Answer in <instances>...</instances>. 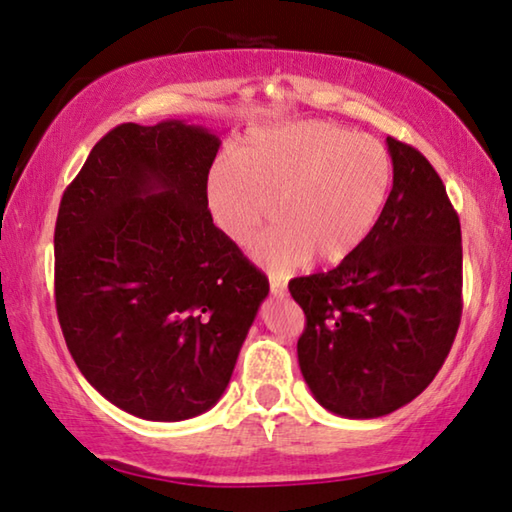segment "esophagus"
<instances>
[{"label":"esophagus","instance_id":"34e87169","mask_svg":"<svg viewBox=\"0 0 512 512\" xmlns=\"http://www.w3.org/2000/svg\"><path fill=\"white\" fill-rule=\"evenodd\" d=\"M268 284H271V293H273L275 298H284V296H287V282H284L282 277L271 275V277H268Z\"/></svg>","mask_w":512,"mask_h":512}]
</instances>
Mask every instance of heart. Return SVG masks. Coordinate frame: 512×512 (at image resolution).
I'll return each mask as SVG.
<instances>
[{
    "mask_svg": "<svg viewBox=\"0 0 512 512\" xmlns=\"http://www.w3.org/2000/svg\"><path fill=\"white\" fill-rule=\"evenodd\" d=\"M393 185L379 140L332 121H298L248 135L214 164L205 196L219 228L246 244L273 216L253 255L275 271L311 257L334 266L375 230Z\"/></svg>",
    "mask_w": 512,
    "mask_h": 512,
    "instance_id": "obj_1",
    "label": "heart"
}]
</instances>
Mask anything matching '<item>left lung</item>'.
Returning <instances> with one entry per match:
<instances>
[{"label":"left lung","mask_w":512,"mask_h":512,"mask_svg":"<svg viewBox=\"0 0 512 512\" xmlns=\"http://www.w3.org/2000/svg\"><path fill=\"white\" fill-rule=\"evenodd\" d=\"M393 189L357 253L289 282L307 327L298 363L311 395L341 418H381L415 400L461 323V223L413 146L386 137Z\"/></svg>","instance_id":"1"}]
</instances>
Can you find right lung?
Segmentation results:
<instances>
[{
	"mask_svg": "<svg viewBox=\"0 0 512 512\" xmlns=\"http://www.w3.org/2000/svg\"><path fill=\"white\" fill-rule=\"evenodd\" d=\"M219 133L183 119L121 124L60 201L56 311L83 377L151 422L221 400L268 280L212 223Z\"/></svg>",
	"mask_w": 512,
	"mask_h": 512,
	"instance_id": "add662e5",
	"label": "right lung"
}]
</instances>
